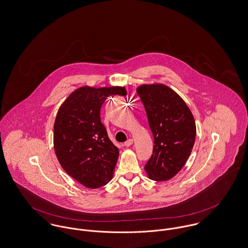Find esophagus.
<instances>
[{"mask_svg":"<svg viewBox=\"0 0 248 248\" xmlns=\"http://www.w3.org/2000/svg\"><path fill=\"white\" fill-rule=\"evenodd\" d=\"M133 144V140L132 139H129V140H127L125 142H124V146H126V147H129L130 145H132Z\"/></svg>","mask_w":248,"mask_h":248,"instance_id":"1","label":"esophagus"}]
</instances>
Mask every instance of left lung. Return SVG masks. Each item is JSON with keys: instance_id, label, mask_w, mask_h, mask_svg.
<instances>
[{"instance_id": "left-lung-1", "label": "left lung", "mask_w": 248, "mask_h": 248, "mask_svg": "<svg viewBox=\"0 0 248 248\" xmlns=\"http://www.w3.org/2000/svg\"><path fill=\"white\" fill-rule=\"evenodd\" d=\"M153 133V154L144 165L153 181H168L186 165L192 151L196 124L186 102L163 83L137 87Z\"/></svg>"}]
</instances>
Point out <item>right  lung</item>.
Instances as JSON below:
<instances>
[{"label":"right lung","mask_w":248,"mask_h":248,"mask_svg":"<svg viewBox=\"0 0 248 248\" xmlns=\"http://www.w3.org/2000/svg\"><path fill=\"white\" fill-rule=\"evenodd\" d=\"M126 94L124 86L84 85L66 98L56 115L57 159L70 177L87 188H99L113 177L119 149L101 123L100 111L108 96Z\"/></svg>","instance_id":"right-lung-1"}]
</instances>
